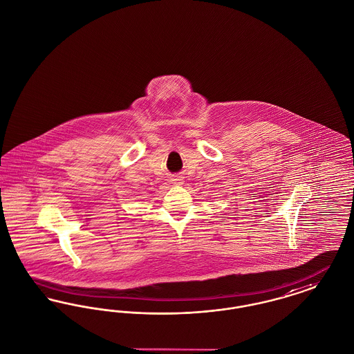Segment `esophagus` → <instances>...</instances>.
Here are the masks:
<instances>
[{"label":"esophagus","mask_w":354,"mask_h":354,"mask_svg":"<svg viewBox=\"0 0 354 354\" xmlns=\"http://www.w3.org/2000/svg\"><path fill=\"white\" fill-rule=\"evenodd\" d=\"M174 183H175V185H182V183H183V179L175 178V179H174Z\"/></svg>","instance_id":"1"}]
</instances>
